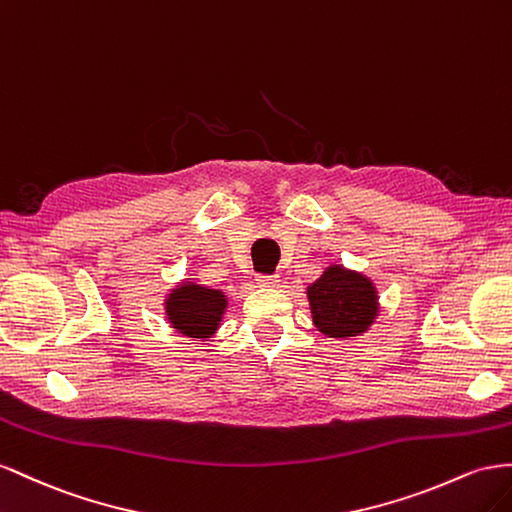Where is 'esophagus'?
<instances>
[{"label": "esophagus", "instance_id": "34e87169", "mask_svg": "<svg viewBox=\"0 0 512 512\" xmlns=\"http://www.w3.org/2000/svg\"><path fill=\"white\" fill-rule=\"evenodd\" d=\"M257 283L261 287H276L281 281H279V274H259L257 276Z\"/></svg>", "mask_w": 512, "mask_h": 512}]
</instances>
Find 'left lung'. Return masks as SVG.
Here are the masks:
<instances>
[{
  "label": "left lung",
  "mask_w": 512,
  "mask_h": 512,
  "mask_svg": "<svg viewBox=\"0 0 512 512\" xmlns=\"http://www.w3.org/2000/svg\"><path fill=\"white\" fill-rule=\"evenodd\" d=\"M313 324L332 339H347L367 332L377 315L373 283L343 266H330L306 289Z\"/></svg>",
  "instance_id": "obj_1"
}]
</instances>
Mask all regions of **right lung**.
<instances>
[{
    "label": "right lung",
    "mask_w": 512,
    "mask_h": 512,
    "mask_svg": "<svg viewBox=\"0 0 512 512\" xmlns=\"http://www.w3.org/2000/svg\"><path fill=\"white\" fill-rule=\"evenodd\" d=\"M165 309L171 326L184 337L210 339L221 324L227 298L218 289L182 283L169 294Z\"/></svg>",
    "instance_id": "obj_1"
}]
</instances>
